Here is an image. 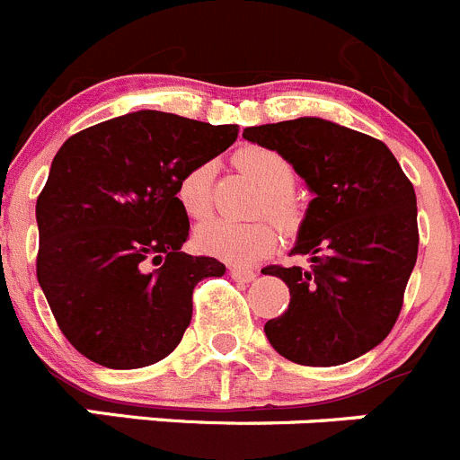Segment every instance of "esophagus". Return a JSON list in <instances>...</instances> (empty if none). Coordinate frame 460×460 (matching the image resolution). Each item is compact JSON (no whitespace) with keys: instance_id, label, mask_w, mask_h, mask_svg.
<instances>
[{"instance_id":"obj_1","label":"esophagus","mask_w":460,"mask_h":460,"mask_svg":"<svg viewBox=\"0 0 460 460\" xmlns=\"http://www.w3.org/2000/svg\"><path fill=\"white\" fill-rule=\"evenodd\" d=\"M231 277L235 279V281H243V283H252L256 277H259V272L256 270H250V268H238V265H234V268H229Z\"/></svg>"}]
</instances>
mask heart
<instances>
[{
	"label": "heart",
	"mask_w": 460,
	"mask_h": 460,
	"mask_svg": "<svg viewBox=\"0 0 460 460\" xmlns=\"http://www.w3.org/2000/svg\"><path fill=\"white\" fill-rule=\"evenodd\" d=\"M234 161L263 190L259 208L272 216L286 229L297 225L299 208L290 197L295 186L293 165L281 154L268 147H256V145L240 149ZM210 179H213L210 163L190 167L179 179L177 199L186 210V216L199 220L210 213ZM195 238L197 247L206 254L234 265H252L277 250L279 231L270 222L235 225L229 220H208L197 229Z\"/></svg>",
	"instance_id": "heart-1"
}]
</instances>
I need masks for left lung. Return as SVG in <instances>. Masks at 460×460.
Instances as JSON below:
<instances>
[{
    "mask_svg": "<svg viewBox=\"0 0 460 460\" xmlns=\"http://www.w3.org/2000/svg\"><path fill=\"white\" fill-rule=\"evenodd\" d=\"M243 138L281 154L313 199L290 254L311 270L270 265L288 308L265 324L270 345L299 366L329 367L375 349L397 322L418 261L413 183L381 140L322 118L261 124Z\"/></svg>",
    "mask_w": 460,
    "mask_h": 460,
    "instance_id": "left-lung-1",
    "label": "left lung"
}]
</instances>
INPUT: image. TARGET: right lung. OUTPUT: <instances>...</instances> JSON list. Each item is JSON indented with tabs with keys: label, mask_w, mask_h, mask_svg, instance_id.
<instances>
[{
	"label": "right lung",
	"mask_w": 460,
	"mask_h": 460,
	"mask_svg": "<svg viewBox=\"0 0 460 460\" xmlns=\"http://www.w3.org/2000/svg\"><path fill=\"white\" fill-rule=\"evenodd\" d=\"M238 138V124L138 111L75 133L36 201V274L63 336L85 358L133 370L165 358L192 317V290L225 265L181 252L177 183Z\"/></svg>",
	"instance_id": "right-lung-1"
}]
</instances>
